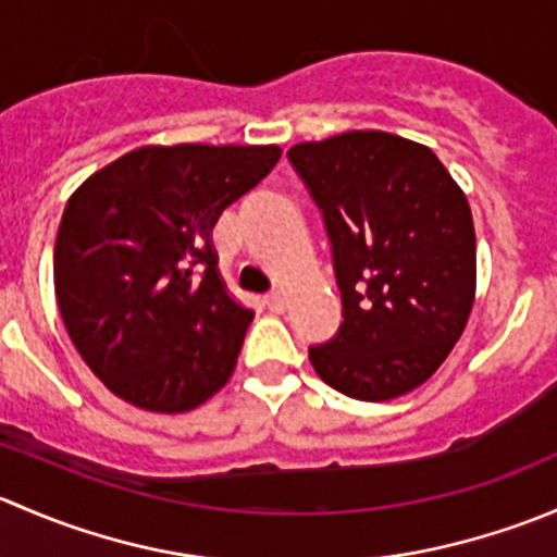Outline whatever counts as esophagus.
<instances>
[{
    "mask_svg": "<svg viewBox=\"0 0 557 557\" xmlns=\"http://www.w3.org/2000/svg\"><path fill=\"white\" fill-rule=\"evenodd\" d=\"M263 305H267L272 312H285V305H288V301H285V294L274 290V294L263 296Z\"/></svg>",
    "mask_w": 557,
    "mask_h": 557,
    "instance_id": "34e87169",
    "label": "esophagus"
}]
</instances>
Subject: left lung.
<instances>
[{"label": "left lung", "mask_w": 557, "mask_h": 557, "mask_svg": "<svg viewBox=\"0 0 557 557\" xmlns=\"http://www.w3.org/2000/svg\"><path fill=\"white\" fill-rule=\"evenodd\" d=\"M323 215L342 294L339 331L310 347L318 377L358 401L423 385L474 305L469 201L436 153L387 132H345L288 150Z\"/></svg>", "instance_id": "obj_1"}]
</instances>
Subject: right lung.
Wrapping results in <instances>:
<instances>
[{"label": "right lung", "instance_id": "add662e5", "mask_svg": "<svg viewBox=\"0 0 557 557\" xmlns=\"http://www.w3.org/2000/svg\"><path fill=\"white\" fill-rule=\"evenodd\" d=\"M277 161V145H148L70 196L53 252L59 312L123 401L188 412L228 383L252 312L228 296L210 234Z\"/></svg>", "mask_w": 557, "mask_h": 557}]
</instances>
